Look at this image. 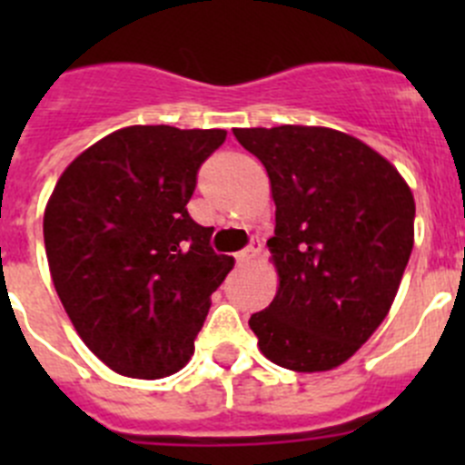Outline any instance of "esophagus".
Masks as SVG:
<instances>
[{"label": "esophagus", "instance_id": "1", "mask_svg": "<svg viewBox=\"0 0 465 465\" xmlns=\"http://www.w3.org/2000/svg\"><path fill=\"white\" fill-rule=\"evenodd\" d=\"M259 252H261V241H259V238H252L250 245H247L245 250L238 252V254H236V262H238V265H241V267L247 265V262L254 259V256L259 254Z\"/></svg>", "mask_w": 465, "mask_h": 465}]
</instances>
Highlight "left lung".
Here are the masks:
<instances>
[{
    "mask_svg": "<svg viewBox=\"0 0 465 465\" xmlns=\"http://www.w3.org/2000/svg\"><path fill=\"white\" fill-rule=\"evenodd\" d=\"M265 166L276 204L267 241L279 290L250 317L267 360L299 373L346 362L387 317L414 247L401 173L331 128H236Z\"/></svg>",
    "mask_w": 465,
    "mask_h": 465,
    "instance_id": "obj_1",
    "label": "left lung"
}]
</instances>
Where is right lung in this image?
Here are the masks:
<instances>
[{"mask_svg":"<svg viewBox=\"0 0 465 465\" xmlns=\"http://www.w3.org/2000/svg\"><path fill=\"white\" fill-rule=\"evenodd\" d=\"M224 137L130 125L78 154L51 193L45 247L55 292L89 351L121 376L184 367L233 267L186 209Z\"/></svg>","mask_w":465,"mask_h":465,"instance_id":"1","label":"right lung"}]
</instances>
